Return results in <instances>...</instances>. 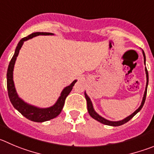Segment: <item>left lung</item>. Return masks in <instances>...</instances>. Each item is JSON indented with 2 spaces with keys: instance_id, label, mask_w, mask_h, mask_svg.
Returning a JSON list of instances; mask_svg holds the SVG:
<instances>
[{
  "instance_id": "obj_1",
  "label": "left lung",
  "mask_w": 154,
  "mask_h": 154,
  "mask_svg": "<svg viewBox=\"0 0 154 154\" xmlns=\"http://www.w3.org/2000/svg\"><path fill=\"white\" fill-rule=\"evenodd\" d=\"M142 53H143V62H144V64L146 65V57H145L144 51H143V50H142ZM145 72H146V87H145L144 93H143V100H142L141 104H140V106H139L138 109L134 112L131 115H130V116H128V117H126L125 119H122V120L116 121V122H113V121H109V120H108V119H104V118L102 117L101 116H100V115H99L97 112L95 111L91 100H90V98L88 97V95L87 94V93H86V91H85L84 92V95H85V98H86V100H87V110H88V112H89V114H90V116H91L93 119H94L95 120L98 121V122H100L102 123V124L106 125L115 126V127H116V126H120V125H124V124H125L126 122H128L129 120H131V119L134 116H135V115L137 114L138 112L140 111V109H142V107H143V104H144V103H145V100H146V90H147V85H148V72H147V70H146V67H145Z\"/></svg>"
}]
</instances>
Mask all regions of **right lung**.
Returning <instances> with one entry per match:
<instances>
[{"mask_svg": "<svg viewBox=\"0 0 154 154\" xmlns=\"http://www.w3.org/2000/svg\"><path fill=\"white\" fill-rule=\"evenodd\" d=\"M54 35V34L51 33V32H38L32 33L31 35H28L25 38H23L17 45L14 56L10 61L8 72H7V85H8V96H9V99L11 103L16 109L19 112H20L24 117L28 119L29 120L35 122H46V121L51 120V119L57 117L61 113V110L64 107L66 97L68 96L70 91L72 90L73 87L74 86L76 82L77 81V80H74L70 85L64 87L61 91V96L58 97L56 103L53 106L48 108H39L29 104V103H26L24 100H23L17 94L14 82V68L16 60H17V57L18 56L21 47L23 46L24 42L27 41L30 38H32L35 36H38V35Z\"/></svg>", "mask_w": 154, "mask_h": 154, "instance_id": "right-lung-1", "label": "right lung"}]
</instances>
